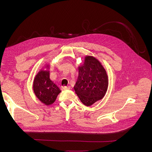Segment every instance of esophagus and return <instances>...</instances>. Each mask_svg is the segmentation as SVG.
Masks as SVG:
<instances>
[{
    "label": "esophagus",
    "mask_w": 152,
    "mask_h": 152,
    "mask_svg": "<svg viewBox=\"0 0 152 152\" xmlns=\"http://www.w3.org/2000/svg\"><path fill=\"white\" fill-rule=\"evenodd\" d=\"M63 88L64 90H68V89H70L71 87L70 86H64Z\"/></svg>",
    "instance_id": "1"
}]
</instances>
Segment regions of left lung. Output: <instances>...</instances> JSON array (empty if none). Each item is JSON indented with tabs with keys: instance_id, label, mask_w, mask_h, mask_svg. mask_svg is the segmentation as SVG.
Segmentation results:
<instances>
[{
	"instance_id": "8db88e82",
	"label": "left lung",
	"mask_w": 152,
	"mask_h": 152,
	"mask_svg": "<svg viewBox=\"0 0 152 152\" xmlns=\"http://www.w3.org/2000/svg\"><path fill=\"white\" fill-rule=\"evenodd\" d=\"M78 70L79 77L74 89L82 103L89 107L104 97L108 77L102 63L91 56L85 57L84 64Z\"/></svg>"
}]
</instances>
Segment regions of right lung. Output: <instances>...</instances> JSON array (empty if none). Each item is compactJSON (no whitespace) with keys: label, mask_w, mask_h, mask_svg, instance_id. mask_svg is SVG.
Here are the masks:
<instances>
[{"label":"right lung","mask_w":152,"mask_h":152,"mask_svg":"<svg viewBox=\"0 0 152 152\" xmlns=\"http://www.w3.org/2000/svg\"><path fill=\"white\" fill-rule=\"evenodd\" d=\"M33 89L37 98L45 105L53 104L61 92L57 85L50 79L49 71L44 70H40L35 75Z\"/></svg>","instance_id":"obj_1"}]
</instances>
